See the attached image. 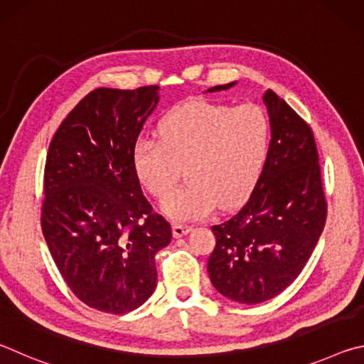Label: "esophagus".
<instances>
[{
    "label": "esophagus",
    "instance_id": "obj_1",
    "mask_svg": "<svg viewBox=\"0 0 364 364\" xmlns=\"http://www.w3.org/2000/svg\"><path fill=\"white\" fill-rule=\"evenodd\" d=\"M189 231H191V226H188V225H178V223L173 225V236L175 237L186 236Z\"/></svg>",
    "mask_w": 364,
    "mask_h": 364
}]
</instances>
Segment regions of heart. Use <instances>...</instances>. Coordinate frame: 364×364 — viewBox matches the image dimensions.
Returning a JSON list of instances; mask_svg holds the SVG:
<instances>
[{"mask_svg":"<svg viewBox=\"0 0 364 364\" xmlns=\"http://www.w3.org/2000/svg\"><path fill=\"white\" fill-rule=\"evenodd\" d=\"M159 139L141 138L132 165L147 193L167 196L186 168L188 184L170 194L162 212L173 221L202 220L217 207L247 199L267 162L269 122L255 104L231 107L194 100L159 123Z\"/></svg>","mask_w":364,"mask_h":364,"instance_id":"obj_1","label":"heart"}]
</instances>
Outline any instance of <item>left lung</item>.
<instances>
[{
  "mask_svg": "<svg viewBox=\"0 0 364 364\" xmlns=\"http://www.w3.org/2000/svg\"><path fill=\"white\" fill-rule=\"evenodd\" d=\"M234 85L213 86L205 93ZM263 104L271 128L267 162L241 210L212 226L217 245L207 264L213 287L226 299L247 305L273 299L292 284L326 223L310 127L271 90L264 91Z\"/></svg>",
  "mask_w": 364,
  "mask_h": 364,
  "instance_id": "8db88e82",
  "label": "left lung"
}]
</instances>
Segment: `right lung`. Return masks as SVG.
<instances>
[{"label": "right lung", "instance_id": "right-lung-1", "mask_svg": "<svg viewBox=\"0 0 364 364\" xmlns=\"http://www.w3.org/2000/svg\"><path fill=\"white\" fill-rule=\"evenodd\" d=\"M159 86L97 88L60 123L45 165L41 228L67 286L100 311L136 310L157 286L154 263L171 226L152 212L132 151Z\"/></svg>", "mask_w": 364, "mask_h": 364}]
</instances>
